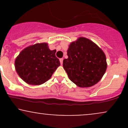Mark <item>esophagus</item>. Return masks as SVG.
Wrapping results in <instances>:
<instances>
[{"label": "esophagus", "instance_id": "1", "mask_svg": "<svg viewBox=\"0 0 128 128\" xmlns=\"http://www.w3.org/2000/svg\"><path fill=\"white\" fill-rule=\"evenodd\" d=\"M63 58H60V63H61V65H62V63H63Z\"/></svg>", "mask_w": 128, "mask_h": 128}]
</instances>
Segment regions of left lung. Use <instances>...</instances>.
<instances>
[{
    "mask_svg": "<svg viewBox=\"0 0 128 128\" xmlns=\"http://www.w3.org/2000/svg\"><path fill=\"white\" fill-rule=\"evenodd\" d=\"M68 58L63 60V67L69 79L79 87H90L102 79L107 67L102 50L92 41L79 38L70 43Z\"/></svg>",
    "mask_w": 128,
    "mask_h": 128,
    "instance_id": "left-lung-1",
    "label": "left lung"
}]
</instances>
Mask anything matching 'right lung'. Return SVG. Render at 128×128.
<instances>
[{
	"instance_id": "obj_1",
	"label": "right lung",
	"mask_w": 128,
	"mask_h": 128,
	"mask_svg": "<svg viewBox=\"0 0 128 128\" xmlns=\"http://www.w3.org/2000/svg\"><path fill=\"white\" fill-rule=\"evenodd\" d=\"M55 52L56 50H50L46 42L27 47L16 58V72L28 84H42L50 78L60 66Z\"/></svg>"
}]
</instances>
